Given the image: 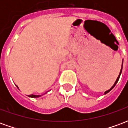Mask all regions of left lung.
<instances>
[{"label": "left lung", "instance_id": "left-lung-1", "mask_svg": "<svg viewBox=\"0 0 128 128\" xmlns=\"http://www.w3.org/2000/svg\"><path fill=\"white\" fill-rule=\"evenodd\" d=\"M123 62H124V60L122 61V65H121V70H120V72H119V75H118V78H116V81H115V82H114V84H113V86H112V87H111V88H110L109 89V90H106V91H105V92H104V94H107V93H108V92H110V90H112V89H113V88H114V86H116V83L118 82V80H119V78H120V75H121V72H122V68H123Z\"/></svg>", "mask_w": 128, "mask_h": 128}]
</instances>
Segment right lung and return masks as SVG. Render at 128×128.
I'll return each instance as SVG.
<instances>
[{
    "instance_id": "add662e5",
    "label": "right lung",
    "mask_w": 128,
    "mask_h": 128,
    "mask_svg": "<svg viewBox=\"0 0 128 128\" xmlns=\"http://www.w3.org/2000/svg\"><path fill=\"white\" fill-rule=\"evenodd\" d=\"M17 86V88H18V86ZM29 97H32V98H37V97H40V96H41V95H35V94H30V95H29Z\"/></svg>"
}]
</instances>
